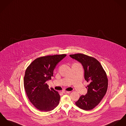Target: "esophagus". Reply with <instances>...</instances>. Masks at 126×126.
Segmentation results:
<instances>
[{"mask_svg":"<svg viewBox=\"0 0 126 126\" xmlns=\"http://www.w3.org/2000/svg\"><path fill=\"white\" fill-rule=\"evenodd\" d=\"M62 92L64 94H67V93H69L70 92V91H68L66 90H63V91H62Z\"/></svg>","mask_w":126,"mask_h":126,"instance_id":"obj_1","label":"esophagus"}]
</instances>
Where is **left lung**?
<instances>
[{
	"label": "left lung",
	"mask_w": 126,
	"mask_h": 126,
	"mask_svg": "<svg viewBox=\"0 0 126 126\" xmlns=\"http://www.w3.org/2000/svg\"><path fill=\"white\" fill-rule=\"evenodd\" d=\"M70 56L81 63L84 70V79L89 83L86 87L87 94L82 95L75 104L84 110H92L98 105L107 92L108 80L106 73L99 62L93 57L81 53Z\"/></svg>",
	"instance_id": "8db88e82"
}]
</instances>
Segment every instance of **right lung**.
<instances>
[{"label":"right lung","mask_w":126,"mask_h":126,"mask_svg":"<svg viewBox=\"0 0 126 126\" xmlns=\"http://www.w3.org/2000/svg\"><path fill=\"white\" fill-rule=\"evenodd\" d=\"M66 54L47 56L35 59L27 68L24 79L25 89L29 100L38 109L50 111L58 105L60 95L46 81L51 79L56 65Z\"/></svg>","instance_id":"1"}]
</instances>
